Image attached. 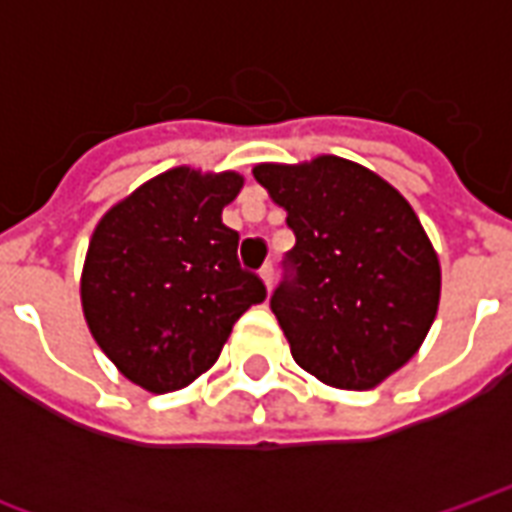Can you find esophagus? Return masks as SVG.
<instances>
[{
    "mask_svg": "<svg viewBox=\"0 0 512 512\" xmlns=\"http://www.w3.org/2000/svg\"><path fill=\"white\" fill-rule=\"evenodd\" d=\"M260 279L266 282V288L271 290L274 288V279H277V268L271 266V263H266V266L260 268Z\"/></svg>",
    "mask_w": 512,
    "mask_h": 512,
    "instance_id": "1",
    "label": "esophagus"
}]
</instances>
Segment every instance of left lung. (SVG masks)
I'll return each mask as SVG.
<instances>
[{"label":"left lung","instance_id":"obj_1","mask_svg":"<svg viewBox=\"0 0 512 512\" xmlns=\"http://www.w3.org/2000/svg\"><path fill=\"white\" fill-rule=\"evenodd\" d=\"M255 180L296 235L271 293L296 365L337 389H373L417 354L439 310V257L417 213L337 156L260 164Z\"/></svg>","mask_w":512,"mask_h":512}]
</instances>
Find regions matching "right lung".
Returning a JSON list of instances; mask_svg holds the SVG:
<instances>
[{
    "label": "right lung",
    "mask_w": 512,
    "mask_h": 512,
    "mask_svg": "<svg viewBox=\"0 0 512 512\" xmlns=\"http://www.w3.org/2000/svg\"><path fill=\"white\" fill-rule=\"evenodd\" d=\"M244 180L169 169L95 227L82 307L95 343L147 392L189 386L219 359L233 323L266 299L238 263V233L222 222Z\"/></svg>",
    "instance_id": "right-lung-1"
}]
</instances>
